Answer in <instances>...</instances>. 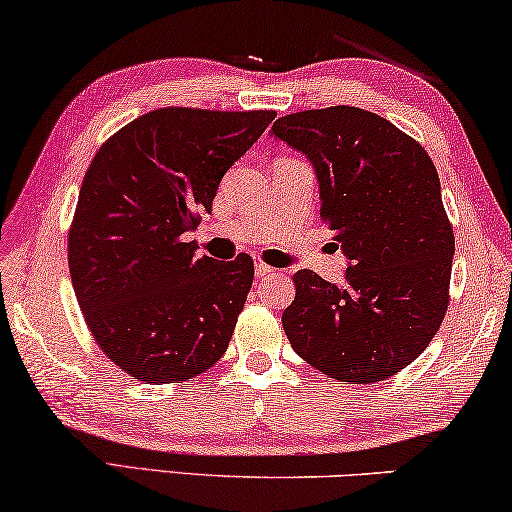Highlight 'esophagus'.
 <instances>
[{"instance_id":"34e87169","label":"esophagus","mask_w":512,"mask_h":512,"mask_svg":"<svg viewBox=\"0 0 512 512\" xmlns=\"http://www.w3.org/2000/svg\"><path fill=\"white\" fill-rule=\"evenodd\" d=\"M275 268H270L268 263H263V261H256V277L258 279H265V277H270V275H275Z\"/></svg>"}]
</instances>
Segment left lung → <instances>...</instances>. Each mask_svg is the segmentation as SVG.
I'll return each instance as SVG.
<instances>
[{"mask_svg": "<svg viewBox=\"0 0 512 512\" xmlns=\"http://www.w3.org/2000/svg\"><path fill=\"white\" fill-rule=\"evenodd\" d=\"M272 137L312 163L321 223L347 256L342 286L293 275L286 338L335 380H387L424 352L447 312L454 233L436 167L422 144L356 107L282 116Z\"/></svg>", "mask_w": 512, "mask_h": 512, "instance_id": "obj_1", "label": "left lung"}]
</instances>
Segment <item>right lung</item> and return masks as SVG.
<instances>
[{
    "label": "right lung",
    "instance_id": "right-lung-1",
    "mask_svg": "<svg viewBox=\"0 0 512 512\" xmlns=\"http://www.w3.org/2000/svg\"><path fill=\"white\" fill-rule=\"evenodd\" d=\"M275 116L165 107L95 153L69 228V272L90 333L132 380H191L228 349L254 263L198 258L186 235Z\"/></svg>",
    "mask_w": 512,
    "mask_h": 512
}]
</instances>
